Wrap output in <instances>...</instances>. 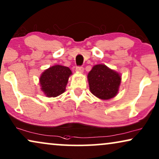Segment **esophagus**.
Instances as JSON below:
<instances>
[{"label":"esophagus","instance_id":"obj_1","mask_svg":"<svg viewBox=\"0 0 159 159\" xmlns=\"http://www.w3.org/2000/svg\"><path fill=\"white\" fill-rule=\"evenodd\" d=\"M75 70L77 71V72H78V73H82L84 72V69L83 67H76Z\"/></svg>","mask_w":159,"mask_h":159}]
</instances>
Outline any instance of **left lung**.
<instances>
[{
  "instance_id": "1",
  "label": "left lung",
  "mask_w": 159,
  "mask_h": 159,
  "mask_svg": "<svg viewBox=\"0 0 159 159\" xmlns=\"http://www.w3.org/2000/svg\"><path fill=\"white\" fill-rule=\"evenodd\" d=\"M90 92L100 99H111L117 95L121 82V75L105 65L93 66L87 75Z\"/></svg>"
}]
</instances>
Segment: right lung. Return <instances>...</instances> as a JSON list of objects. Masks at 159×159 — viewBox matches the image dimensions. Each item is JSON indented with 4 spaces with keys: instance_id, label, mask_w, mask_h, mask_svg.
Segmentation results:
<instances>
[{
    "instance_id": "obj_1",
    "label": "right lung",
    "mask_w": 159,
    "mask_h": 159,
    "mask_svg": "<svg viewBox=\"0 0 159 159\" xmlns=\"http://www.w3.org/2000/svg\"><path fill=\"white\" fill-rule=\"evenodd\" d=\"M69 67L55 65L48 67L41 73L39 78L41 89L46 97H56L66 89L69 77L72 75Z\"/></svg>"
}]
</instances>
